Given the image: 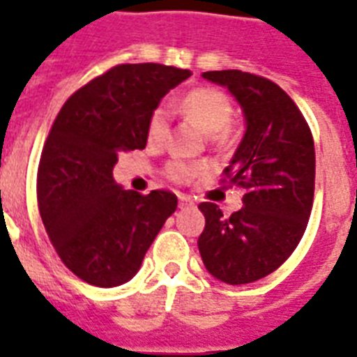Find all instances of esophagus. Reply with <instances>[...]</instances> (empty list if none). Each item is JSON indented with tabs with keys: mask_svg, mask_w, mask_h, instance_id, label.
<instances>
[{
	"mask_svg": "<svg viewBox=\"0 0 357 357\" xmlns=\"http://www.w3.org/2000/svg\"><path fill=\"white\" fill-rule=\"evenodd\" d=\"M195 206V202L189 196H179V209H185V207Z\"/></svg>",
	"mask_w": 357,
	"mask_h": 357,
	"instance_id": "esophagus-1",
	"label": "esophagus"
}]
</instances>
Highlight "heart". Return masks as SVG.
<instances>
[{
  "label": "heart",
  "mask_w": 357,
  "mask_h": 357,
  "mask_svg": "<svg viewBox=\"0 0 357 357\" xmlns=\"http://www.w3.org/2000/svg\"><path fill=\"white\" fill-rule=\"evenodd\" d=\"M181 111L209 135H217L220 130L224 133V129L228 128L231 116H234V105H231L228 94H224L222 91L213 89V86H200V89L187 92L181 100ZM168 131H170L168 111L165 107L153 109L148 119V128H146L148 144L153 148H161L167 142ZM207 168H209L207 162L174 159V161L167 162L165 174L168 179H172L176 183H190L196 178H200L202 174H206Z\"/></svg>",
  "instance_id": "1"
}]
</instances>
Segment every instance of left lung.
Returning a JSON list of instances; mask_svg holds the SVG:
<instances>
[{
	"label": "left lung",
	"instance_id": "obj_1",
	"mask_svg": "<svg viewBox=\"0 0 357 357\" xmlns=\"http://www.w3.org/2000/svg\"><path fill=\"white\" fill-rule=\"evenodd\" d=\"M202 75L228 86L243 107L246 133L222 183L246 195L229 217L217 204L202 202L206 228L198 248L209 274L243 285L280 268L298 246L313 207L315 144L304 114L274 81L241 70Z\"/></svg>",
	"mask_w": 357,
	"mask_h": 357
}]
</instances>
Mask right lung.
<instances>
[{
    "label": "right lung",
    "mask_w": 357,
    "mask_h": 357,
    "mask_svg": "<svg viewBox=\"0 0 357 357\" xmlns=\"http://www.w3.org/2000/svg\"><path fill=\"white\" fill-rule=\"evenodd\" d=\"M190 77L165 64H119L75 91L42 148L36 200L66 268L96 287H116L139 272L159 229L178 207L170 190L120 189V151L144 150L161 98Z\"/></svg>",
    "instance_id": "right-lung-1"
}]
</instances>
